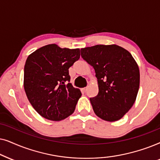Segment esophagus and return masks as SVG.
<instances>
[{"mask_svg": "<svg viewBox=\"0 0 160 160\" xmlns=\"http://www.w3.org/2000/svg\"><path fill=\"white\" fill-rule=\"evenodd\" d=\"M87 88H87V87H86V88H82V89H81V91H83V92H86V91H87Z\"/></svg>", "mask_w": 160, "mask_h": 160, "instance_id": "1", "label": "esophagus"}]
</instances>
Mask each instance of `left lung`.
<instances>
[{
    "label": "left lung",
    "mask_w": 160,
    "mask_h": 160,
    "mask_svg": "<svg viewBox=\"0 0 160 160\" xmlns=\"http://www.w3.org/2000/svg\"><path fill=\"white\" fill-rule=\"evenodd\" d=\"M81 56L95 70L99 93L91 98L98 117L118 121L135 103L140 86L137 62L126 49L116 44H97L81 49Z\"/></svg>",
    "instance_id": "left-lung-1"
}]
</instances>
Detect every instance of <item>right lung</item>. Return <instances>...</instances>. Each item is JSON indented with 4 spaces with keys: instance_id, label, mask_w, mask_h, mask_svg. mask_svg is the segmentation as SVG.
<instances>
[{
    "instance_id": "1",
    "label": "right lung",
    "mask_w": 160,
    "mask_h": 160,
    "mask_svg": "<svg viewBox=\"0 0 160 160\" xmlns=\"http://www.w3.org/2000/svg\"><path fill=\"white\" fill-rule=\"evenodd\" d=\"M80 57V49L43 46L28 55L23 86L30 103L50 121L63 120L73 113L82 93L70 83L69 69Z\"/></svg>"
}]
</instances>
